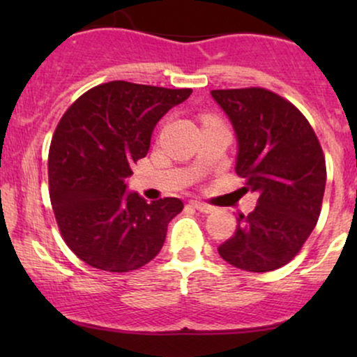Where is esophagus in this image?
<instances>
[{
	"instance_id": "obj_1",
	"label": "esophagus",
	"mask_w": 357,
	"mask_h": 357,
	"mask_svg": "<svg viewBox=\"0 0 357 357\" xmlns=\"http://www.w3.org/2000/svg\"><path fill=\"white\" fill-rule=\"evenodd\" d=\"M191 206L196 208V210L202 211V213H211L213 210H215V208L210 206V204L202 203V202H191Z\"/></svg>"
}]
</instances>
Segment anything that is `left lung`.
Listing matches in <instances>:
<instances>
[{
    "mask_svg": "<svg viewBox=\"0 0 357 357\" xmlns=\"http://www.w3.org/2000/svg\"><path fill=\"white\" fill-rule=\"evenodd\" d=\"M236 136V174L257 206L236 218L235 235L220 245L221 258L247 272L284 267L309 238L321 215L326 159L301 110L265 89L211 90Z\"/></svg>",
    "mask_w": 357,
    "mask_h": 357,
    "instance_id": "1",
    "label": "left lung"
}]
</instances>
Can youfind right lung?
<instances>
[{
	"label": "right lung",
	"instance_id": "1",
	"mask_svg": "<svg viewBox=\"0 0 357 357\" xmlns=\"http://www.w3.org/2000/svg\"><path fill=\"white\" fill-rule=\"evenodd\" d=\"M191 92L114 80L85 92L56 126L48 153L52 206L65 243L90 267L129 272L161 252L183 202L146 203L127 191V179L159 119Z\"/></svg>",
	"mask_w": 357,
	"mask_h": 357
}]
</instances>
